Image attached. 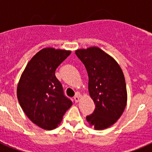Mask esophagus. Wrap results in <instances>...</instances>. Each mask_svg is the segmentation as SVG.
Returning a JSON list of instances; mask_svg holds the SVG:
<instances>
[{
  "label": "esophagus",
  "mask_w": 152,
  "mask_h": 152,
  "mask_svg": "<svg viewBox=\"0 0 152 152\" xmlns=\"http://www.w3.org/2000/svg\"><path fill=\"white\" fill-rule=\"evenodd\" d=\"M80 94H78V93H77V94H76V96H75V97H74V99H75V102H78L79 100H80Z\"/></svg>",
  "instance_id": "1"
}]
</instances>
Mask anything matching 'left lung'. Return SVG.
Wrapping results in <instances>:
<instances>
[{
    "label": "left lung",
    "instance_id": "1",
    "mask_svg": "<svg viewBox=\"0 0 152 152\" xmlns=\"http://www.w3.org/2000/svg\"><path fill=\"white\" fill-rule=\"evenodd\" d=\"M75 54L84 64L89 77L88 91L95 110L86 117L95 129L108 128L122 116L127 103L126 80L116 61L99 47L80 49Z\"/></svg>",
    "mask_w": 152,
    "mask_h": 152
}]
</instances>
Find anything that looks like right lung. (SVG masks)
Listing matches in <instances>:
<instances>
[{"mask_svg":"<svg viewBox=\"0 0 152 152\" xmlns=\"http://www.w3.org/2000/svg\"><path fill=\"white\" fill-rule=\"evenodd\" d=\"M71 52L50 47L42 49L28 62L19 80L17 94L21 108L31 121L43 129L58 127L72 105L55 74Z\"/></svg>","mask_w":152,"mask_h":152,"instance_id":"obj_1","label":"right lung"}]
</instances>
